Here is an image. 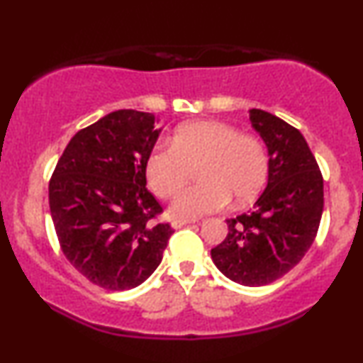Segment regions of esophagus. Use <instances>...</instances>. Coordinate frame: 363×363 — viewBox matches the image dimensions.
<instances>
[{"mask_svg": "<svg viewBox=\"0 0 363 363\" xmlns=\"http://www.w3.org/2000/svg\"><path fill=\"white\" fill-rule=\"evenodd\" d=\"M193 223H198V220H174L172 227L181 228V227H184V225H193Z\"/></svg>", "mask_w": 363, "mask_h": 363, "instance_id": "esophagus-1", "label": "esophagus"}]
</instances>
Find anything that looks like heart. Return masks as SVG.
<instances>
[{"instance_id":"b5f03b06","label":"heart","mask_w":363,"mask_h":363,"mask_svg":"<svg viewBox=\"0 0 363 363\" xmlns=\"http://www.w3.org/2000/svg\"><path fill=\"white\" fill-rule=\"evenodd\" d=\"M198 169L201 182L187 187L170 205L172 218L193 220L252 201L266 184L269 157L261 140L242 135L220 121H193L172 136V147H155L147 158V179L153 193L170 198Z\"/></svg>"}]
</instances>
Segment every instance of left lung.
I'll return each instance as SVG.
<instances>
[{
  "mask_svg": "<svg viewBox=\"0 0 363 363\" xmlns=\"http://www.w3.org/2000/svg\"><path fill=\"white\" fill-rule=\"evenodd\" d=\"M249 119L268 148V184L252 211L227 220L228 234L211 249V259L232 281L262 286L309 251L323 216L324 184L298 129L261 109L249 111Z\"/></svg>",
  "mask_w": 363,
  "mask_h": 363,
  "instance_id": "1",
  "label": "left lung"
}]
</instances>
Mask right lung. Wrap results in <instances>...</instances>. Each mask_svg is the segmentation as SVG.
I'll list each match as a JSON object with an SVG mask.
<instances>
[{
  "label": "right lung",
  "mask_w": 363,
  "mask_h": 363,
  "mask_svg": "<svg viewBox=\"0 0 363 363\" xmlns=\"http://www.w3.org/2000/svg\"><path fill=\"white\" fill-rule=\"evenodd\" d=\"M152 112L121 109L69 140L49 182V210L74 268L107 290H129L160 264L174 234L147 189V158L162 128Z\"/></svg>",
  "instance_id": "right-lung-1"
}]
</instances>
